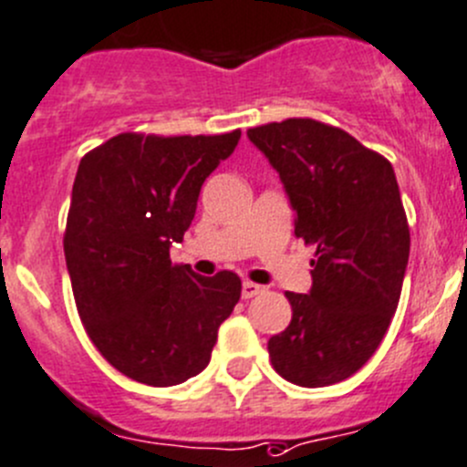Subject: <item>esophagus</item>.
I'll list each match as a JSON object with an SVG mask.
<instances>
[{
    "label": "esophagus",
    "mask_w": 467,
    "mask_h": 467,
    "mask_svg": "<svg viewBox=\"0 0 467 467\" xmlns=\"http://www.w3.org/2000/svg\"><path fill=\"white\" fill-rule=\"evenodd\" d=\"M265 292V287H262V285H257V283H251V280H246V283L242 285V296L244 298H253V296H257V294H262Z\"/></svg>",
    "instance_id": "esophagus-1"
}]
</instances>
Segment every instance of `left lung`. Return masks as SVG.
<instances>
[{
  "label": "left lung",
  "mask_w": 467,
  "mask_h": 467,
  "mask_svg": "<svg viewBox=\"0 0 467 467\" xmlns=\"http://www.w3.org/2000/svg\"><path fill=\"white\" fill-rule=\"evenodd\" d=\"M248 139L280 173L294 234L317 248L310 294H285L292 321L269 339L271 365L296 386H333L372 358L400 303L410 230L395 171L315 119L257 125Z\"/></svg>",
  "instance_id": "8db88e82"
}]
</instances>
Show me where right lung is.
Masks as SVG:
<instances>
[{
	"mask_svg": "<svg viewBox=\"0 0 467 467\" xmlns=\"http://www.w3.org/2000/svg\"><path fill=\"white\" fill-rule=\"evenodd\" d=\"M239 137L123 132L81 157L63 233L72 294L90 342L132 381L169 388L202 372L237 306V274L196 275L169 248Z\"/></svg>",
	"mask_w": 467,
	"mask_h": 467,
	"instance_id": "right-lung-1",
	"label": "right lung"
}]
</instances>
